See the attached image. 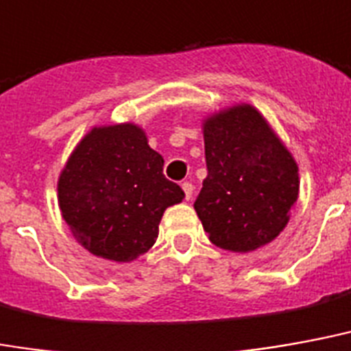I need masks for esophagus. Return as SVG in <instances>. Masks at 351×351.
<instances>
[{
	"label": "esophagus",
	"instance_id": "1",
	"mask_svg": "<svg viewBox=\"0 0 351 351\" xmlns=\"http://www.w3.org/2000/svg\"><path fill=\"white\" fill-rule=\"evenodd\" d=\"M182 189H184V193H186V199H191L193 197V184L191 182H184L182 184Z\"/></svg>",
	"mask_w": 351,
	"mask_h": 351
}]
</instances>
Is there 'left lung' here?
<instances>
[{
    "label": "left lung",
    "instance_id": "left-lung-1",
    "mask_svg": "<svg viewBox=\"0 0 351 351\" xmlns=\"http://www.w3.org/2000/svg\"><path fill=\"white\" fill-rule=\"evenodd\" d=\"M208 175L195 210L210 241L234 253L266 245L298 201V165L264 117L238 106L204 123Z\"/></svg>",
    "mask_w": 351,
    "mask_h": 351
}]
</instances>
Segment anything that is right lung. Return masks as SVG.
Instances as JSON below:
<instances>
[{"mask_svg":"<svg viewBox=\"0 0 351 351\" xmlns=\"http://www.w3.org/2000/svg\"><path fill=\"white\" fill-rule=\"evenodd\" d=\"M59 206L93 255L130 262L154 245L167 206L184 199L141 128L119 124L83 137L61 173Z\"/></svg>","mask_w":351,"mask_h":351,"instance_id":"right-lung-1","label":"right lung"}]
</instances>
